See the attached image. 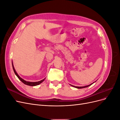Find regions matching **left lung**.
Here are the masks:
<instances>
[{
  "mask_svg": "<svg viewBox=\"0 0 120 120\" xmlns=\"http://www.w3.org/2000/svg\"><path fill=\"white\" fill-rule=\"evenodd\" d=\"M94 83V82H93ZM93 83H91V84H90L89 85H88V86H72L71 85V86H72L73 87H75V88H78V89H82V88H86V87H88L89 86H90V85H92Z\"/></svg>",
  "mask_w": 120,
  "mask_h": 120,
  "instance_id": "left-lung-1",
  "label": "left lung"
}]
</instances>
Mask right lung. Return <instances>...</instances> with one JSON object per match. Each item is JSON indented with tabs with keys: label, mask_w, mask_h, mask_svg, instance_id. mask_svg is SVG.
I'll use <instances>...</instances> for the list:
<instances>
[{
	"label": "right lung",
	"mask_w": 120,
	"mask_h": 120,
	"mask_svg": "<svg viewBox=\"0 0 120 120\" xmlns=\"http://www.w3.org/2000/svg\"><path fill=\"white\" fill-rule=\"evenodd\" d=\"M12 68H13V70L14 71V73H15V74L16 75L17 77V78H19L20 80L23 83H24L25 85H28V86H37V85H39L40 83H41L42 82H43V81H44V80L45 79H42V80L40 81H38V82H27L26 81L24 80L23 79H22V78H21L19 75L17 74V72H16L15 69H14V67H13V63L12 62Z\"/></svg>",
	"instance_id": "add662e5"
}]
</instances>
